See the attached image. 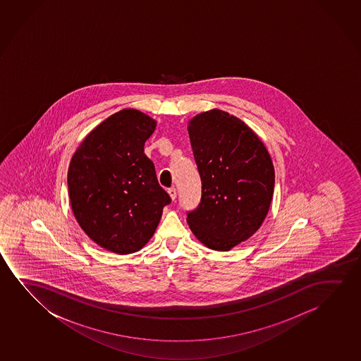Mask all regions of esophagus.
<instances>
[{
    "mask_svg": "<svg viewBox=\"0 0 361 361\" xmlns=\"http://www.w3.org/2000/svg\"><path fill=\"white\" fill-rule=\"evenodd\" d=\"M168 192L169 195H170V197H171V200H173V201H175V200H176V195H178V193H176V188H170L168 190Z\"/></svg>",
    "mask_w": 361,
    "mask_h": 361,
    "instance_id": "34e87169",
    "label": "esophagus"
}]
</instances>
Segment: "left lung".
Listing matches in <instances>:
<instances>
[{"label":"left lung","instance_id":"8db88e82","mask_svg":"<svg viewBox=\"0 0 361 361\" xmlns=\"http://www.w3.org/2000/svg\"><path fill=\"white\" fill-rule=\"evenodd\" d=\"M188 133L202 181L188 226L206 247L227 252L267 217L275 186L271 158L247 124L221 109L193 117Z\"/></svg>","mask_w":361,"mask_h":361}]
</instances>
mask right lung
<instances>
[{
	"label": "right lung",
	"mask_w": 361,
	"mask_h": 361,
	"mask_svg": "<svg viewBox=\"0 0 361 361\" xmlns=\"http://www.w3.org/2000/svg\"><path fill=\"white\" fill-rule=\"evenodd\" d=\"M157 122L137 109L104 119L70 161L68 188L75 218L99 247L117 254L142 249L171 202L144 154Z\"/></svg>",
	"instance_id": "1"
}]
</instances>
